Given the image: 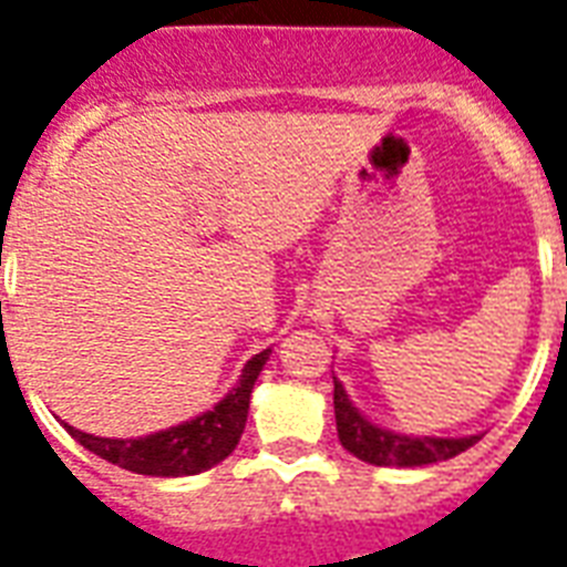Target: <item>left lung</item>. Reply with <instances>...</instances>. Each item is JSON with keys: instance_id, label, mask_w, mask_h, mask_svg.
<instances>
[{"instance_id": "obj_1", "label": "left lung", "mask_w": 567, "mask_h": 567, "mask_svg": "<svg viewBox=\"0 0 567 567\" xmlns=\"http://www.w3.org/2000/svg\"><path fill=\"white\" fill-rule=\"evenodd\" d=\"M333 414H337L340 443L354 458L375 464V467H423V464L446 462L482 441L480 434H471V437H408V434L379 429L358 408H352L340 381H333Z\"/></svg>"}]
</instances>
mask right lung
<instances>
[{
    "instance_id": "right-lung-1",
    "label": "right lung",
    "mask_w": 567,
    "mask_h": 567,
    "mask_svg": "<svg viewBox=\"0 0 567 567\" xmlns=\"http://www.w3.org/2000/svg\"><path fill=\"white\" fill-rule=\"evenodd\" d=\"M269 361V349L254 354L251 361L245 363L243 379L227 396L206 414L195 416L183 425H174L168 432L147 434V437H94L73 429L64 423L73 437H76L85 450L105 458V462L117 464L124 471L142 473V476H195V473L209 471L213 464L224 462L245 432V420H248V402H251L254 381L260 375L262 363Z\"/></svg>"
}]
</instances>
